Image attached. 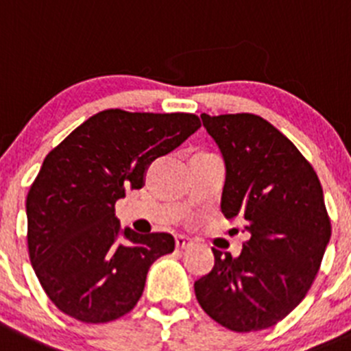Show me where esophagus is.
I'll list each match as a JSON object with an SVG mask.
<instances>
[{"label": "esophagus", "instance_id": "obj_1", "mask_svg": "<svg viewBox=\"0 0 351 351\" xmlns=\"http://www.w3.org/2000/svg\"><path fill=\"white\" fill-rule=\"evenodd\" d=\"M175 244H176V250H186V247H191L194 242H192V239L185 237V235H176Z\"/></svg>", "mask_w": 351, "mask_h": 351}]
</instances>
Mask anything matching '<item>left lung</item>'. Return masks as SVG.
Instances as JSON below:
<instances>
[{
	"label": "left lung",
	"mask_w": 351,
	"mask_h": 351,
	"mask_svg": "<svg viewBox=\"0 0 351 351\" xmlns=\"http://www.w3.org/2000/svg\"><path fill=\"white\" fill-rule=\"evenodd\" d=\"M225 160L221 211L241 216L239 256L213 247L215 267L195 280L206 313L235 332L275 326L312 287L330 239L322 185L287 136L254 114H201Z\"/></svg>",
	"instance_id": "8db88e82"
}]
</instances>
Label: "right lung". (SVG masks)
Wrapping results in <instances>:
<instances>
[{"mask_svg": "<svg viewBox=\"0 0 351 351\" xmlns=\"http://www.w3.org/2000/svg\"><path fill=\"white\" fill-rule=\"evenodd\" d=\"M199 128L195 114L101 110L45 157L25 202L27 245L39 284L60 312L100 324L135 308L150 265L173 253L175 239L121 230L114 206L142 189L154 159Z\"/></svg>", "mask_w": 351, "mask_h": 351, "instance_id": "obj_1", "label": "right lung"}]
</instances>
